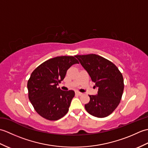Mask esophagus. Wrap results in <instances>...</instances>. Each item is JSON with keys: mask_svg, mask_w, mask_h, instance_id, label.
Returning a JSON list of instances; mask_svg holds the SVG:
<instances>
[{"mask_svg": "<svg viewBox=\"0 0 148 148\" xmlns=\"http://www.w3.org/2000/svg\"><path fill=\"white\" fill-rule=\"evenodd\" d=\"M76 95H79V96H81V95H83L82 93L79 92H76Z\"/></svg>", "mask_w": 148, "mask_h": 148, "instance_id": "34e87169", "label": "esophagus"}]
</instances>
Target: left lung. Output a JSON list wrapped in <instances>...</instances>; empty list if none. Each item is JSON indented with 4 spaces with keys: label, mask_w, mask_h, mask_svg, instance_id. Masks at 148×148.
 Here are the masks:
<instances>
[{
    "label": "left lung",
    "mask_w": 148,
    "mask_h": 148,
    "mask_svg": "<svg viewBox=\"0 0 148 148\" xmlns=\"http://www.w3.org/2000/svg\"><path fill=\"white\" fill-rule=\"evenodd\" d=\"M98 88L97 95H89L90 102L84 105L90 114L105 118L114 111L120 103L124 90L123 77L111 61L95 54L76 55Z\"/></svg>",
    "instance_id": "left-lung-1"
}]
</instances>
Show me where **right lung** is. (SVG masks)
I'll use <instances>...</instances> for the list:
<instances>
[{"instance_id":"add662e5","label":"right lung","mask_w":148,"mask_h":148,"mask_svg":"<svg viewBox=\"0 0 148 148\" xmlns=\"http://www.w3.org/2000/svg\"><path fill=\"white\" fill-rule=\"evenodd\" d=\"M75 64L79 62L74 56H56L43 62L31 74L27 83L29 99L42 118L56 121L67 113L75 93L63 91L57 85Z\"/></svg>"}]
</instances>
